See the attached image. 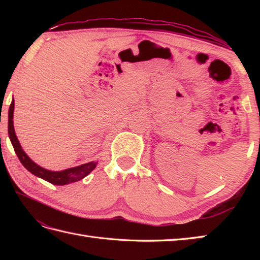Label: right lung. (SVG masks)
I'll use <instances>...</instances> for the list:
<instances>
[{"label":"right lung","instance_id":"1","mask_svg":"<svg viewBox=\"0 0 260 260\" xmlns=\"http://www.w3.org/2000/svg\"><path fill=\"white\" fill-rule=\"evenodd\" d=\"M13 112H14V101H12V103H11L10 108H9V125H8L9 137H10L11 143H12L16 155H18L20 159V162L27 171H29V172L35 174L36 176H38V178H41L43 180L50 182L51 184L64 185V184L74 183V182L82 180L96 168L97 162H89V163L79 165V167L70 168L63 171H49L41 168L40 165H38L37 163L33 162L32 159L26 155L25 152L22 150L20 142L14 132Z\"/></svg>","mask_w":260,"mask_h":260}]
</instances>
